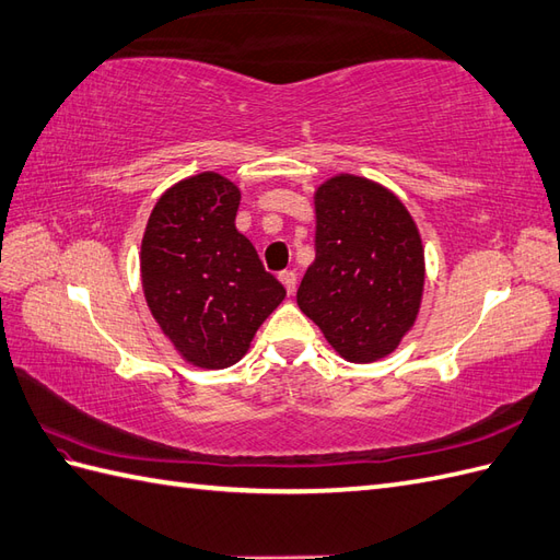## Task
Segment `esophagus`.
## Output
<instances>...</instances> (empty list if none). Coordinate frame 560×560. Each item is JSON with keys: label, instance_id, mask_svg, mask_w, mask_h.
Segmentation results:
<instances>
[{"label": "esophagus", "instance_id": "esophagus-1", "mask_svg": "<svg viewBox=\"0 0 560 560\" xmlns=\"http://www.w3.org/2000/svg\"><path fill=\"white\" fill-rule=\"evenodd\" d=\"M279 279H281V283L285 285V291H289V295H291V293L295 291V283H298V275H295V271L285 269V271H281Z\"/></svg>", "mask_w": 560, "mask_h": 560}]
</instances>
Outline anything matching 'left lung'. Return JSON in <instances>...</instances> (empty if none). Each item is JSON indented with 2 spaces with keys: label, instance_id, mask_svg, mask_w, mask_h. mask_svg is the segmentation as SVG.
I'll return each instance as SVG.
<instances>
[{
  "label": "left lung",
  "instance_id": "8db88e82",
  "mask_svg": "<svg viewBox=\"0 0 560 560\" xmlns=\"http://www.w3.org/2000/svg\"><path fill=\"white\" fill-rule=\"evenodd\" d=\"M315 262L298 307L348 362L392 355L424 291V248L410 212L388 188L339 174L315 190Z\"/></svg>",
  "mask_w": 560,
  "mask_h": 560
}]
</instances>
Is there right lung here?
Masks as SVG:
<instances>
[{
	"label": "right lung",
	"mask_w": 560,
	"mask_h": 560,
	"mask_svg": "<svg viewBox=\"0 0 560 560\" xmlns=\"http://www.w3.org/2000/svg\"><path fill=\"white\" fill-rule=\"evenodd\" d=\"M238 205L236 184L202 172L162 192L142 236L148 307L178 355L195 368L236 365L285 298L236 229Z\"/></svg>",
	"instance_id": "add662e5"
}]
</instances>
